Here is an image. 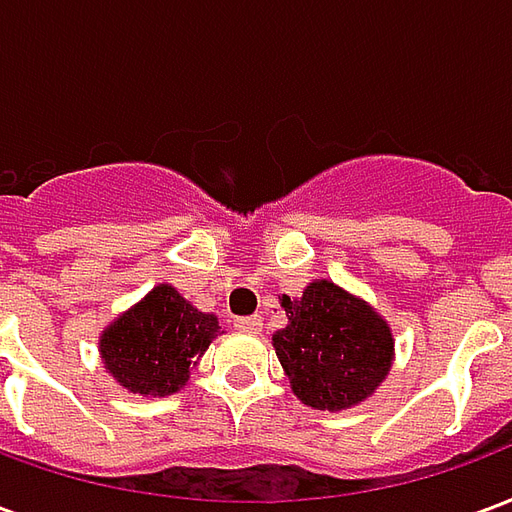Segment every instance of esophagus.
Wrapping results in <instances>:
<instances>
[{
    "label": "esophagus",
    "instance_id": "1",
    "mask_svg": "<svg viewBox=\"0 0 512 512\" xmlns=\"http://www.w3.org/2000/svg\"><path fill=\"white\" fill-rule=\"evenodd\" d=\"M233 326L238 332H260L263 321H260V315H246V318H235Z\"/></svg>",
    "mask_w": 512,
    "mask_h": 512
}]
</instances>
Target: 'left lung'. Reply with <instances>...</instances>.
I'll list each match as a JSON object with an SVG mask.
<instances>
[{
    "label": "left lung",
    "mask_w": 512,
    "mask_h": 512,
    "mask_svg": "<svg viewBox=\"0 0 512 512\" xmlns=\"http://www.w3.org/2000/svg\"><path fill=\"white\" fill-rule=\"evenodd\" d=\"M288 326L274 334L279 365L299 400L340 411L376 392L392 365V332L365 301L334 282H310L304 296H282Z\"/></svg>",
    "instance_id": "left-lung-1"
}]
</instances>
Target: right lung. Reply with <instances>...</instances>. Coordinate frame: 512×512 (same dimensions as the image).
<instances>
[{"instance_id":"1","label":"right lung","mask_w":512,"mask_h":512,"mask_svg":"<svg viewBox=\"0 0 512 512\" xmlns=\"http://www.w3.org/2000/svg\"><path fill=\"white\" fill-rule=\"evenodd\" d=\"M219 332L213 315L194 310L178 290L158 285L120 315L101 337L106 370L139 395H172L189 378V365Z\"/></svg>"}]
</instances>
